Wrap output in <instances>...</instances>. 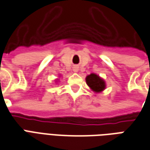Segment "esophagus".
<instances>
[{"label": "esophagus", "mask_w": 150, "mask_h": 150, "mask_svg": "<svg viewBox=\"0 0 150 150\" xmlns=\"http://www.w3.org/2000/svg\"><path fill=\"white\" fill-rule=\"evenodd\" d=\"M73 71H74V72H77L79 71L78 67H74V69H73Z\"/></svg>", "instance_id": "34e87169"}]
</instances>
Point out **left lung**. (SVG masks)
<instances>
[{"label": "left lung", "instance_id": "8db88e82", "mask_svg": "<svg viewBox=\"0 0 150 150\" xmlns=\"http://www.w3.org/2000/svg\"><path fill=\"white\" fill-rule=\"evenodd\" d=\"M86 82L87 84L92 89V91L96 92H100L105 88V83L104 80L96 74L88 75L86 78Z\"/></svg>", "mask_w": 150, "mask_h": 150}]
</instances>
